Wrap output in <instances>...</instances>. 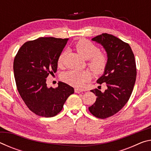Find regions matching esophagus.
<instances>
[{
    "label": "esophagus",
    "mask_w": 151,
    "mask_h": 151,
    "mask_svg": "<svg viewBox=\"0 0 151 151\" xmlns=\"http://www.w3.org/2000/svg\"><path fill=\"white\" fill-rule=\"evenodd\" d=\"M85 91H86V90H85V89H79V88L75 89V92L76 93H80L81 92H85Z\"/></svg>",
    "instance_id": "esophagus-1"
}]
</instances>
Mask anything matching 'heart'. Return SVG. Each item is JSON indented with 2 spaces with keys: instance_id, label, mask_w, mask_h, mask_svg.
Listing matches in <instances>:
<instances>
[{
  "instance_id": "1",
  "label": "heart",
  "mask_w": 151,
  "mask_h": 151,
  "mask_svg": "<svg viewBox=\"0 0 151 151\" xmlns=\"http://www.w3.org/2000/svg\"><path fill=\"white\" fill-rule=\"evenodd\" d=\"M76 51L86 59H88V65L93 73L99 74L103 72L107 64V58L103 53L100 52L99 48L93 42L86 39H81L75 45ZM68 50H63L58 57V64L63 65L64 60ZM91 74L87 70H70L63 74V80L69 85L81 87L85 82L90 78Z\"/></svg>"
}]
</instances>
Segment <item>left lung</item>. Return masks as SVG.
Listing matches in <instances>:
<instances>
[{"label":"left lung","instance_id":"8db88e82","mask_svg":"<svg viewBox=\"0 0 151 151\" xmlns=\"http://www.w3.org/2000/svg\"><path fill=\"white\" fill-rule=\"evenodd\" d=\"M92 40L101 44L106 52V68L96 83H105L107 88L103 92L97 88L91 91L97 97L88 110L94 116L104 119L118 112L130 99L136 81V63L131 47L119 38L103 33Z\"/></svg>","mask_w":151,"mask_h":151}]
</instances>
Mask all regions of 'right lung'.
Instances as JSON below:
<instances>
[{
    "instance_id": "right-lung-1",
    "label": "right lung",
    "mask_w": 151,
    "mask_h": 151,
    "mask_svg": "<svg viewBox=\"0 0 151 151\" xmlns=\"http://www.w3.org/2000/svg\"><path fill=\"white\" fill-rule=\"evenodd\" d=\"M68 39L40 37L25 42L13 63L15 81L20 96L28 108L37 115L52 117L62 111L74 88L63 82L58 87L48 88V75L57 70L58 59Z\"/></svg>"
}]
</instances>
